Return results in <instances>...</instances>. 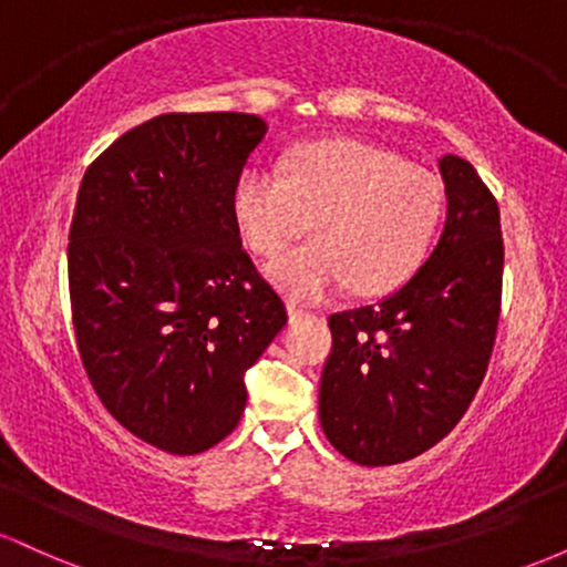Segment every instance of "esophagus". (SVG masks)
<instances>
[{"mask_svg":"<svg viewBox=\"0 0 567 567\" xmlns=\"http://www.w3.org/2000/svg\"><path fill=\"white\" fill-rule=\"evenodd\" d=\"M288 315H290V320H298V317L309 315V309H306V306H301V303H296V301H288Z\"/></svg>","mask_w":567,"mask_h":567,"instance_id":"1","label":"esophagus"}]
</instances>
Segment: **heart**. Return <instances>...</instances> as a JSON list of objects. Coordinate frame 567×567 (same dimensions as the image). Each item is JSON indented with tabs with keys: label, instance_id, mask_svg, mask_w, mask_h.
<instances>
[{
	"label": "heart",
	"instance_id": "b5f03b06",
	"mask_svg": "<svg viewBox=\"0 0 567 567\" xmlns=\"http://www.w3.org/2000/svg\"><path fill=\"white\" fill-rule=\"evenodd\" d=\"M442 207L437 175L349 138L306 143L282 171L247 167L234 188V218L261 256H277L311 218L317 239L269 266L298 298H320L349 279L365 296L402 285L426 258Z\"/></svg>",
	"mask_w": 567,
	"mask_h": 567
}]
</instances>
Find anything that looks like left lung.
Instances as JSON below:
<instances>
[{"label":"left lung","mask_w":567,"mask_h":567,"mask_svg":"<svg viewBox=\"0 0 567 567\" xmlns=\"http://www.w3.org/2000/svg\"><path fill=\"white\" fill-rule=\"evenodd\" d=\"M447 218L426 264L392 296L330 317L320 421L362 466L415 458L451 434L477 394L501 315L498 202L466 159H440Z\"/></svg>","instance_id":"left-lung-1"}]
</instances>
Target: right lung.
Instances as JSON below:
<instances>
[{
    "label": "right lung",
    "mask_w": 567,
    "mask_h": 567,
    "mask_svg": "<svg viewBox=\"0 0 567 567\" xmlns=\"http://www.w3.org/2000/svg\"><path fill=\"white\" fill-rule=\"evenodd\" d=\"M266 130L256 114H159L120 135L76 194L69 296L84 373L130 434L165 453L234 432L247 368L288 322L234 218Z\"/></svg>",
    "instance_id": "1"
}]
</instances>
